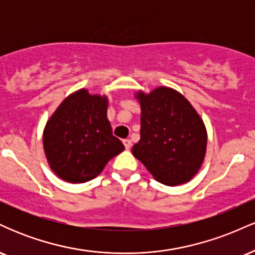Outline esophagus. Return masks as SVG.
I'll use <instances>...</instances> for the list:
<instances>
[{
  "label": "esophagus",
  "mask_w": 255,
  "mask_h": 255,
  "mask_svg": "<svg viewBox=\"0 0 255 255\" xmlns=\"http://www.w3.org/2000/svg\"><path fill=\"white\" fill-rule=\"evenodd\" d=\"M124 145H125L126 150H129V148L131 147V141L129 139H125L124 140Z\"/></svg>",
  "instance_id": "1"
}]
</instances>
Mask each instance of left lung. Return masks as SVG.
Wrapping results in <instances>:
<instances>
[{"label": "left lung", "mask_w": 255, "mask_h": 255, "mask_svg": "<svg viewBox=\"0 0 255 255\" xmlns=\"http://www.w3.org/2000/svg\"><path fill=\"white\" fill-rule=\"evenodd\" d=\"M141 108L140 140L133 156L158 182L178 186L191 181L206 153L207 131L197 110L170 87L135 95Z\"/></svg>", "instance_id": "1"}]
</instances>
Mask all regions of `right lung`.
<instances>
[{
  "mask_svg": "<svg viewBox=\"0 0 255 255\" xmlns=\"http://www.w3.org/2000/svg\"><path fill=\"white\" fill-rule=\"evenodd\" d=\"M108 97L81 89L58 105L46 122L43 146L51 170L71 183L97 177L125 150L107 118Z\"/></svg>",
  "mask_w": 255,
  "mask_h": 255,
  "instance_id": "right-lung-1",
  "label": "right lung"
}]
</instances>
